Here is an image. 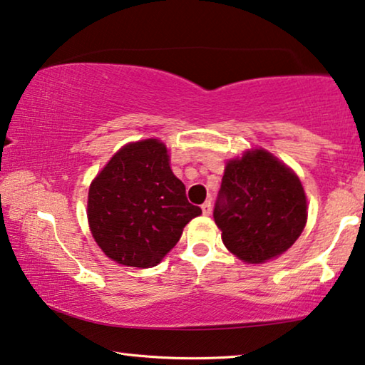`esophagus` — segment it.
I'll use <instances>...</instances> for the list:
<instances>
[{
	"label": "esophagus",
	"instance_id": "1",
	"mask_svg": "<svg viewBox=\"0 0 365 365\" xmlns=\"http://www.w3.org/2000/svg\"><path fill=\"white\" fill-rule=\"evenodd\" d=\"M211 208H213L211 201H205V203L201 205V211H203L205 216H210L211 215Z\"/></svg>",
	"mask_w": 365,
	"mask_h": 365
}]
</instances>
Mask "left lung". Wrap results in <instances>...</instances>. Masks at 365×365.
I'll return each mask as SVG.
<instances>
[{"mask_svg":"<svg viewBox=\"0 0 365 365\" xmlns=\"http://www.w3.org/2000/svg\"><path fill=\"white\" fill-rule=\"evenodd\" d=\"M307 197L292 168L264 149L226 164L213 217L227 251L247 264L284 254L307 225Z\"/></svg>","mask_w":365,"mask_h":365,"instance_id":"obj_1","label":"left lung"}]
</instances>
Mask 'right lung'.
I'll list each match as a JSON object with an SVG mask.
<instances>
[{
  "label": "right lung",
  "mask_w": 365,
  "mask_h": 365,
  "mask_svg": "<svg viewBox=\"0 0 365 365\" xmlns=\"http://www.w3.org/2000/svg\"><path fill=\"white\" fill-rule=\"evenodd\" d=\"M159 139L126 144L98 173L88 192V225L114 262L149 269L165 257L201 210L187 200Z\"/></svg>",
  "instance_id": "1"
}]
</instances>
